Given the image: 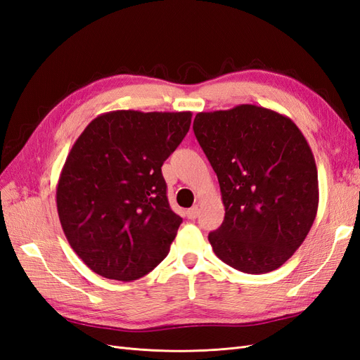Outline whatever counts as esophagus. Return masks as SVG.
Listing matches in <instances>:
<instances>
[{
	"mask_svg": "<svg viewBox=\"0 0 360 360\" xmlns=\"http://www.w3.org/2000/svg\"><path fill=\"white\" fill-rule=\"evenodd\" d=\"M186 216H188V219H195V217L198 216V209H197V207H192V209H188Z\"/></svg>",
	"mask_w": 360,
	"mask_h": 360,
	"instance_id": "obj_1",
	"label": "esophagus"
}]
</instances>
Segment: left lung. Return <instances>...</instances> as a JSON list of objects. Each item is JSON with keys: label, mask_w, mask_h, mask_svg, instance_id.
I'll list each match as a JSON object with an SVG mask.
<instances>
[{"label": "left lung", "mask_w": 360, "mask_h": 360, "mask_svg": "<svg viewBox=\"0 0 360 360\" xmlns=\"http://www.w3.org/2000/svg\"><path fill=\"white\" fill-rule=\"evenodd\" d=\"M193 132L219 181L225 217L209 234L217 258L250 275L281 267L319 209L312 151L292 120L257 105L198 112Z\"/></svg>", "instance_id": "obj_1"}]
</instances>
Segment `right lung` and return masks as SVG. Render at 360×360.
I'll list each match as a JSON object with an SVG mask.
<instances>
[{
  "label": "right lung",
  "mask_w": 360,
  "mask_h": 360,
  "mask_svg": "<svg viewBox=\"0 0 360 360\" xmlns=\"http://www.w3.org/2000/svg\"><path fill=\"white\" fill-rule=\"evenodd\" d=\"M192 112L111 111L76 139L61 169L57 210L72 249L94 274L135 281L169 252L181 217L167 198L162 165Z\"/></svg>",
  "instance_id": "obj_1"
}]
</instances>
